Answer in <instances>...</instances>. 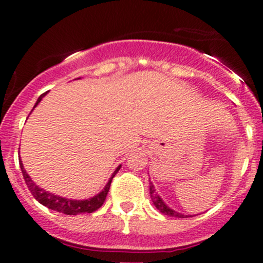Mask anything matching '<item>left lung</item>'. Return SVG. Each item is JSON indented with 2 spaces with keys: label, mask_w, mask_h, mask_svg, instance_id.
<instances>
[{
  "label": "left lung",
  "mask_w": 263,
  "mask_h": 263,
  "mask_svg": "<svg viewBox=\"0 0 263 263\" xmlns=\"http://www.w3.org/2000/svg\"><path fill=\"white\" fill-rule=\"evenodd\" d=\"M149 195H151V199H152L153 205H155L157 209L161 211L162 214H164V215L173 216V218H189V216H192V215H184V214L177 213L176 210L171 209V208L163 201V199L159 197L158 193L156 192L155 185H153L152 182H149Z\"/></svg>",
  "instance_id": "1"
}]
</instances>
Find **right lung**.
I'll return each mask as SVG.
<instances>
[{"label": "right lung", "mask_w": 263, "mask_h": 263, "mask_svg": "<svg viewBox=\"0 0 263 263\" xmlns=\"http://www.w3.org/2000/svg\"><path fill=\"white\" fill-rule=\"evenodd\" d=\"M78 79H80V78H78ZM45 95H47V92L42 93V95L39 96L37 102H35L34 107L42 101V99H43ZM34 107H33V110H34ZM20 165H21V171H22L23 173V178H25L26 180L27 186H28V189L31 190L32 195L35 198V200H38L42 205L47 206L48 209L59 211V213L66 214V215H78V214H84V213H93L95 210H98L99 208L104 204L105 199H106L111 182H112V178L116 176V173L120 171V168H121V165H119V167L115 170L112 176H111L107 184L105 185V188L102 189L99 194L93 195L92 198L84 199V200H75V199H68L64 197H60V195H55L53 194V193L47 192V190H44L43 188H39L37 184L33 182L32 178L28 176V173L26 172L25 167H23V163L21 161V157H20Z\"/></svg>", "instance_id": "1"}]
</instances>
